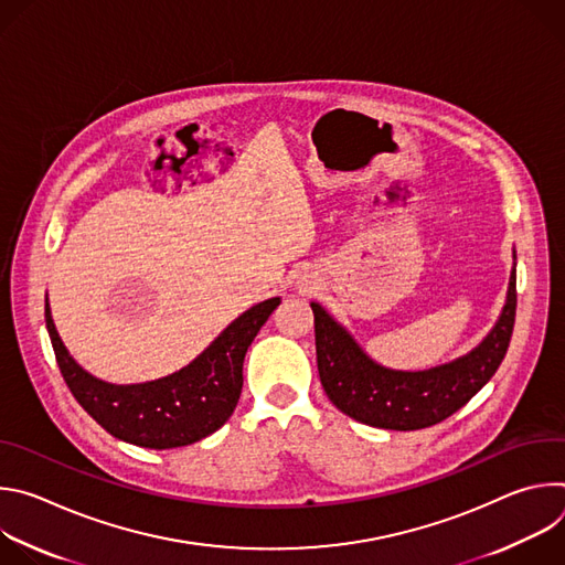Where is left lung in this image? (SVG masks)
I'll return each mask as SVG.
<instances>
[{"label":"left lung","mask_w":565,"mask_h":565,"mask_svg":"<svg viewBox=\"0 0 565 565\" xmlns=\"http://www.w3.org/2000/svg\"><path fill=\"white\" fill-rule=\"evenodd\" d=\"M310 308L319 380L333 405L371 427L414 431L456 414L501 366L514 329L516 270L510 273L508 297L497 324L482 342L451 362L423 371L377 364L324 306L310 301Z\"/></svg>","instance_id":"8db88e82"}]
</instances>
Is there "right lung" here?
Listing matches in <instances>:
<instances>
[{"label":"right lung","mask_w":565,"mask_h":565,"mask_svg":"<svg viewBox=\"0 0 565 565\" xmlns=\"http://www.w3.org/2000/svg\"><path fill=\"white\" fill-rule=\"evenodd\" d=\"M279 303L281 297L255 303L188 366L136 384H114L85 371L71 358L53 324L49 297L44 315L62 377L83 409L118 440L174 449L203 440L232 416L244 386L246 351Z\"/></svg>","instance_id":"obj_1"}]
</instances>
